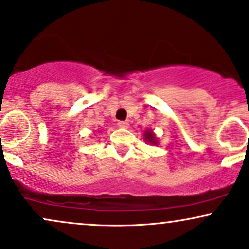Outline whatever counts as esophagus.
<instances>
[{
    "mask_svg": "<svg viewBox=\"0 0 249 249\" xmlns=\"http://www.w3.org/2000/svg\"><path fill=\"white\" fill-rule=\"evenodd\" d=\"M118 126L122 128H128L130 127V124H128V122H126V121H121V122H118Z\"/></svg>",
    "mask_w": 249,
    "mask_h": 249,
    "instance_id": "1",
    "label": "esophagus"
}]
</instances>
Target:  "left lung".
Returning <instances> with one entry per match:
<instances>
[{
  "instance_id": "1",
  "label": "left lung",
  "mask_w": 249,
  "mask_h": 249,
  "mask_svg": "<svg viewBox=\"0 0 249 249\" xmlns=\"http://www.w3.org/2000/svg\"><path fill=\"white\" fill-rule=\"evenodd\" d=\"M143 139L146 140V142L151 143V145H159V138L155 136V133L153 132L152 128H146V130L143 131Z\"/></svg>"
}]
</instances>
